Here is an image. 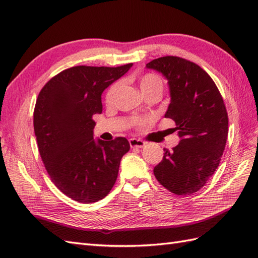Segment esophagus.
<instances>
[{
    "label": "esophagus",
    "mask_w": 258,
    "mask_h": 258,
    "mask_svg": "<svg viewBox=\"0 0 258 258\" xmlns=\"http://www.w3.org/2000/svg\"><path fill=\"white\" fill-rule=\"evenodd\" d=\"M129 143L131 148H143L146 146V142H143L142 140H139V139H135V138L134 139H130Z\"/></svg>",
    "instance_id": "obj_1"
}]
</instances>
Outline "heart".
<instances>
[{"label":"heart","mask_w":258,"mask_h":258,"mask_svg":"<svg viewBox=\"0 0 258 258\" xmlns=\"http://www.w3.org/2000/svg\"><path fill=\"white\" fill-rule=\"evenodd\" d=\"M120 85H121L120 82H115V83L109 87L107 93H106L105 99H106V103H107L108 105L114 103L116 94L119 90V87H120ZM139 85H140V89H141V91H142L144 95H146V94H148V93H151V92H160V93H162L163 80L159 77L158 74H155V73H146L140 78ZM142 122H144V120H142L141 118H138V117L135 118V123L140 124Z\"/></svg>","instance_id":"b5f03b06"}]
</instances>
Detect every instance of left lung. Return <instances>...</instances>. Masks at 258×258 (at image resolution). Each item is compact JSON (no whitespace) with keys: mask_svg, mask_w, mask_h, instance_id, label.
I'll list each match as a JSON object with an SVG mask.
<instances>
[{"mask_svg":"<svg viewBox=\"0 0 258 258\" xmlns=\"http://www.w3.org/2000/svg\"><path fill=\"white\" fill-rule=\"evenodd\" d=\"M148 69L167 80L166 118L176 123L179 143L164 149L153 169L156 179L175 195H191L208 181L219 166L228 138V112L217 85L202 68L178 56L152 60Z\"/></svg>","mask_w":258,"mask_h":258,"instance_id":"obj_1","label":"left lung"}]
</instances>
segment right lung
<instances>
[{"label": "right lung", "mask_w": 258, "mask_h": 258, "mask_svg": "<svg viewBox=\"0 0 258 258\" xmlns=\"http://www.w3.org/2000/svg\"><path fill=\"white\" fill-rule=\"evenodd\" d=\"M117 68L73 67L42 87L34 110V129L43 164L53 184L69 198L93 204L115 185L122 156L130 150L125 138L94 139L102 114V94L129 71Z\"/></svg>", "instance_id": "add662e5"}]
</instances>
